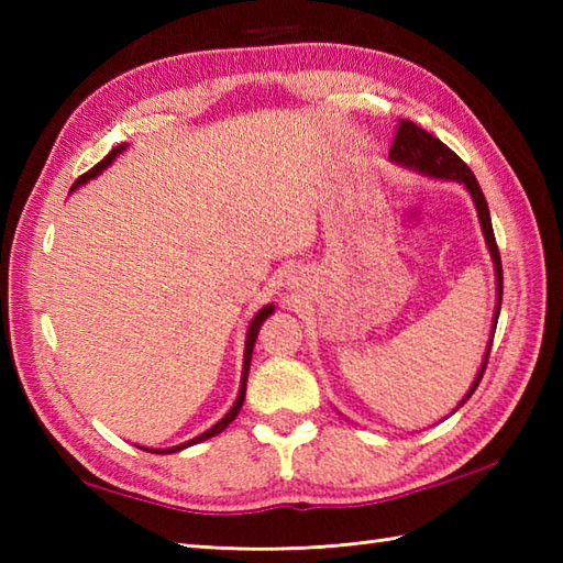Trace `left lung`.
<instances>
[{
	"instance_id": "obj_1",
	"label": "left lung",
	"mask_w": 563,
	"mask_h": 563,
	"mask_svg": "<svg viewBox=\"0 0 563 563\" xmlns=\"http://www.w3.org/2000/svg\"><path fill=\"white\" fill-rule=\"evenodd\" d=\"M389 159L394 164L404 166V169H411V172H418V174L430 176V178H442V181L462 184L466 188V194H470L472 200H474V208H476V214H479V224H482V232H484V239H486V249H488V254H492V261H494L496 309H494L492 339H488L486 355H484V363L479 367V373H476L470 391H466L464 399L460 401V406H462L466 399L472 397L474 389L479 387V382L484 377L488 353H492L496 324H498V314H500V300H504V266H500V254H498V246H496L492 214H488V202H486V198L482 194V186H479V181H476V176L472 174L470 166H466L448 145H442V142L435 135L426 133L423 128H418L411 121L399 123L397 135H394L391 150H389ZM460 406H457V409H460Z\"/></svg>"
}]
</instances>
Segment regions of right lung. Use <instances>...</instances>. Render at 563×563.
<instances>
[{
  "label": "right lung",
  "mask_w": 563,
  "mask_h": 563,
  "mask_svg": "<svg viewBox=\"0 0 563 563\" xmlns=\"http://www.w3.org/2000/svg\"><path fill=\"white\" fill-rule=\"evenodd\" d=\"M125 150H128L125 142H123V145L113 147V150H111L109 154H106V157H103L97 166H93V169H89L87 174L77 178L75 186H71V190H77L79 186H84L87 181H91V178H97L101 172L109 169V166L113 164V159L118 157V154H123ZM273 312H275V307H273V305H266V307H261V309H258L254 319H251L249 331H246V341H244V367H242V382H239V394H236V401L232 404V409L227 411V413L220 418V421L214 423L212 428H208L206 433L196 435L194 440H186V442H181V445H174V448H166V450H150V448H140V450H147V452H154V454H172V452H181V450H186V448H190V445H198V442L208 440V438H212V435H220L222 430L234 421L236 413L242 411V404H244V397H246V379H249V367H251V353H254V343H256V336H258V329H261L263 321H266Z\"/></svg>",
  "instance_id": "right-lung-1"
}]
</instances>
